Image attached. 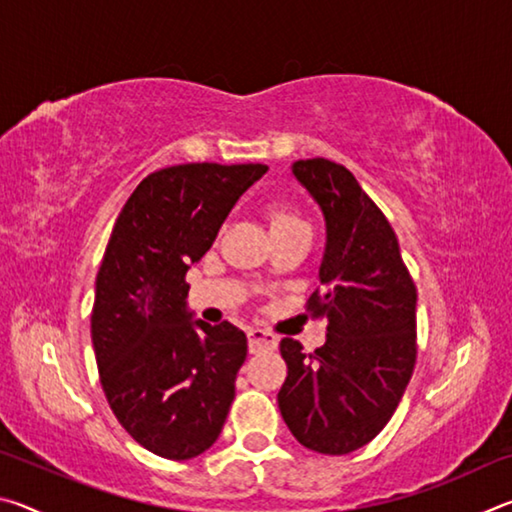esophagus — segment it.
<instances>
[{"instance_id": "esophagus-1", "label": "esophagus", "mask_w": 512, "mask_h": 512, "mask_svg": "<svg viewBox=\"0 0 512 512\" xmlns=\"http://www.w3.org/2000/svg\"><path fill=\"white\" fill-rule=\"evenodd\" d=\"M275 345H277L275 336L264 332V329H250V332H248V350H250V354L262 352V350H273Z\"/></svg>"}]
</instances>
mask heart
<instances>
[{"label":"heart","mask_w":512,"mask_h":512,"mask_svg":"<svg viewBox=\"0 0 512 512\" xmlns=\"http://www.w3.org/2000/svg\"><path fill=\"white\" fill-rule=\"evenodd\" d=\"M266 219H268V228L273 232H284V230H296V228H307V223L302 221V216L293 210L289 205L275 203L266 210Z\"/></svg>","instance_id":"heart-1"}]
</instances>
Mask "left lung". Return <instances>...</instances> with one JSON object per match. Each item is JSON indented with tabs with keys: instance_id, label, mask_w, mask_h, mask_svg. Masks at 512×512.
<instances>
[{
	"instance_id": "left-lung-1",
	"label": "left lung",
	"mask_w": 512,
	"mask_h": 512,
	"mask_svg": "<svg viewBox=\"0 0 512 512\" xmlns=\"http://www.w3.org/2000/svg\"><path fill=\"white\" fill-rule=\"evenodd\" d=\"M291 173L325 216L309 309L329 323L325 345L311 354L282 339L289 375L277 404L300 445L341 456L386 427L409 386L418 293L391 223L348 169L314 158L296 160Z\"/></svg>"
}]
</instances>
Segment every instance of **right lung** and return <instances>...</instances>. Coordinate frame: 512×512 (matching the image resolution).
<instances>
[{
	"label": "right lung",
	"mask_w": 512,
	"mask_h": 512,
	"mask_svg": "<svg viewBox=\"0 0 512 512\" xmlns=\"http://www.w3.org/2000/svg\"><path fill=\"white\" fill-rule=\"evenodd\" d=\"M266 164L192 162L146 176L119 212L97 275L92 348L121 427L149 452L210 449L235 400L246 334L194 320L185 273L212 248Z\"/></svg>",
	"instance_id": "obj_1"
}]
</instances>
